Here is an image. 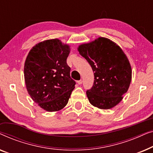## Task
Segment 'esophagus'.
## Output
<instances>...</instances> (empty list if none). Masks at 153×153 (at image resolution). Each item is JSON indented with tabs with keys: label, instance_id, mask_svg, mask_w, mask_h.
Segmentation results:
<instances>
[{
	"label": "esophagus",
	"instance_id": "1",
	"mask_svg": "<svg viewBox=\"0 0 153 153\" xmlns=\"http://www.w3.org/2000/svg\"><path fill=\"white\" fill-rule=\"evenodd\" d=\"M77 83H78L79 85H81V83H82V80H79V81H77Z\"/></svg>",
	"mask_w": 153,
	"mask_h": 153
}]
</instances>
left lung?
<instances>
[{"label": "left lung", "mask_w": 153, "mask_h": 153, "mask_svg": "<svg viewBox=\"0 0 153 153\" xmlns=\"http://www.w3.org/2000/svg\"><path fill=\"white\" fill-rule=\"evenodd\" d=\"M94 72L93 86L86 91L90 103L109 109L123 100L131 80V68L123 49L111 39L100 37L77 48Z\"/></svg>", "instance_id": "8db88e82"}]
</instances>
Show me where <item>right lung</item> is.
<instances>
[{
	"label": "right lung",
	"instance_id": "right-lung-1",
	"mask_svg": "<svg viewBox=\"0 0 153 153\" xmlns=\"http://www.w3.org/2000/svg\"><path fill=\"white\" fill-rule=\"evenodd\" d=\"M70 47L58 39L44 40L30 50L24 63L27 91L35 103L49 112L68 104L75 88L67 58Z\"/></svg>",
	"mask_w": 153,
	"mask_h": 153
}]
</instances>
